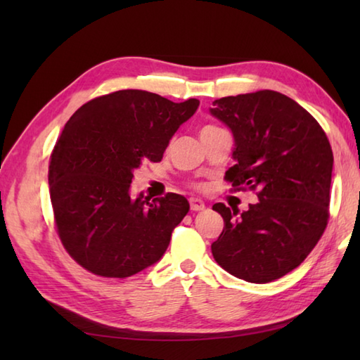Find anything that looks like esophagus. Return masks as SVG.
<instances>
[{"instance_id": "1", "label": "esophagus", "mask_w": 360, "mask_h": 360, "mask_svg": "<svg viewBox=\"0 0 360 360\" xmlns=\"http://www.w3.org/2000/svg\"><path fill=\"white\" fill-rule=\"evenodd\" d=\"M204 209H205V204L201 200H198V198H190V210L200 212Z\"/></svg>"}]
</instances>
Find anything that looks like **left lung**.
<instances>
[{
    "label": "left lung",
    "instance_id": "8db88e82",
    "mask_svg": "<svg viewBox=\"0 0 360 360\" xmlns=\"http://www.w3.org/2000/svg\"><path fill=\"white\" fill-rule=\"evenodd\" d=\"M210 114L233 134L236 162L226 179L258 196L244 212L213 205L224 219L213 258L249 283L281 278L302 264L328 224L330 141L307 110L277 91L218 98Z\"/></svg>",
    "mask_w": 360,
    "mask_h": 360
}]
</instances>
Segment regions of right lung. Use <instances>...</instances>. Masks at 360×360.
<instances>
[{
	"label": "right lung",
	"mask_w": 360,
	"mask_h": 360,
	"mask_svg": "<svg viewBox=\"0 0 360 360\" xmlns=\"http://www.w3.org/2000/svg\"><path fill=\"white\" fill-rule=\"evenodd\" d=\"M200 101L174 103L122 89L82 105L66 122L49 164V193L65 249L86 271L125 278L162 258L190 209L184 196L129 195L143 160L159 162Z\"/></svg>",
	"instance_id": "add662e5"
}]
</instances>
